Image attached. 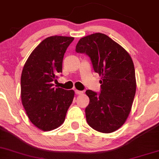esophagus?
I'll return each mask as SVG.
<instances>
[{"label": "esophagus", "mask_w": 159, "mask_h": 159, "mask_svg": "<svg viewBox=\"0 0 159 159\" xmlns=\"http://www.w3.org/2000/svg\"><path fill=\"white\" fill-rule=\"evenodd\" d=\"M83 91H78V90H75V94H83Z\"/></svg>", "instance_id": "obj_1"}]
</instances>
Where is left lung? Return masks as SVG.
Listing matches in <instances>:
<instances>
[{
    "instance_id": "obj_1",
    "label": "left lung",
    "mask_w": 159,
    "mask_h": 159,
    "mask_svg": "<svg viewBox=\"0 0 159 159\" xmlns=\"http://www.w3.org/2000/svg\"><path fill=\"white\" fill-rule=\"evenodd\" d=\"M76 53L90 58L94 72L101 76L100 92L87 90L85 116L89 126L102 133L116 131L129 116L136 91L135 68L125 49L100 33L83 37Z\"/></svg>"
}]
</instances>
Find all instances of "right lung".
<instances>
[{
	"label": "right lung",
	"instance_id": "right-lung-1",
	"mask_svg": "<svg viewBox=\"0 0 159 159\" xmlns=\"http://www.w3.org/2000/svg\"><path fill=\"white\" fill-rule=\"evenodd\" d=\"M73 37L43 40L28 57L20 77L21 102L30 120L43 131L61 126L74 97L73 90L53 88L62 71V60Z\"/></svg>",
	"mask_w": 159,
	"mask_h": 159
}]
</instances>
